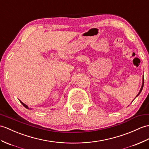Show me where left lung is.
Instances as JSON below:
<instances>
[{"instance_id": "1", "label": "left lung", "mask_w": 149, "mask_h": 149, "mask_svg": "<svg viewBox=\"0 0 149 149\" xmlns=\"http://www.w3.org/2000/svg\"><path fill=\"white\" fill-rule=\"evenodd\" d=\"M143 84H144V79H143V80H142V85H141V88H140V91H139V93H138V95H136V97H137V96L139 95L140 94V93L141 92V91H142V89H143ZM135 97V98H136ZM133 101H132V102H133Z\"/></svg>"}]
</instances>
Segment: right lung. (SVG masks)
<instances>
[{
    "label": "right lung",
    "mask_w": 149,
    "mask_h": 149,
    "mask_svg": "<svg viewBox=\"0 0 149 149\" xmlns=\"http://www.w3.org/2000/svg\"><path fill=\"white\" fill-rule=\"evenodd\" d=\"M20 102H21V103H22V105H23L24 107H25V108H26V109H30L29 108V107H28V106H27L26 105H25V103H23L22 102H21V101H20Z\"/></svg>",
    "instance_id": "add662e5"
}]
</instances>
